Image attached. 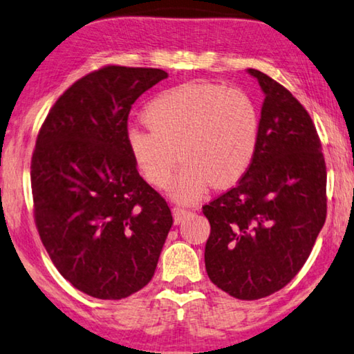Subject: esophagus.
Listing matches in <instances>:
<instances>
[{"instance_id": "34e87169", "label": "esophagus", "mask_w": 354, "mask_h": 354, "mask_svg": "<svg viewBox=\"0 0 354 354\" xmlns=\"http://www.w3.org/2000/svg\"><path fill=\"white\" fill-rule=\"evenodd\" d=\"M189 210H185V208H180V207H174L172 208V215H174V223L176 224H180L183 221L185 216L189 215Z\"/></svg>"}]
</instances>
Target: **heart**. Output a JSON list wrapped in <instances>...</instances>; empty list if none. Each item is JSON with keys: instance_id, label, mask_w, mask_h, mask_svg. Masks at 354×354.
<instances>
[{"instance_id": "b5f03b06", "label": "heart", "mask_w": 354, "mask_h": 354, "mask_svg": "<svg viewBox=\"0 0 354 354\" xmlns=\"http://www.w3.org/2000/svg\"><path fill=\"white\" fill-rule=\"evenodd\" d=\"M147 129L131 127L127 147L144 180L165 188L178 158L185 161L169 185L183 204L199 199L208 185L229 188L251 167L260 141V109L249 92L213 83L166 89L144 108Z\"/></svg>"}]
</instances>
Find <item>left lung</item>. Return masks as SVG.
Instances as JSON below:
<instances>
[{
	"mask_svg": "<svg viewBox=\"0 0 354 354\" xmlns=\"http://www.w3.org/2000/svg\"><path fill=\"white\" fill-rule=\"evenodd\" d=\"M265 94L256 156L235 188L202 212L210 221L205 270L236 299L286 287L308 260L326 219V163L309 113L256 68Z\"/></svg>",
	"mask_w": 354,
	"mask_h": 354,
	"instance_id": "obj_1",
	"label": "left lung"
}]
</instances>
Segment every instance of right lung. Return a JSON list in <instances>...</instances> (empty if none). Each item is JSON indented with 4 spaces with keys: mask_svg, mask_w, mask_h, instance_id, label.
I'll return each mask as SVG.
<instances>
[{
    "mask_svg": "<svg viewBox=\"0 0 354 354\" xmlns=\"http://www.w3.org/2000/svg\"><path fill=\"white\" fill-rule=\"evenodd\" d=\"M167 73L105 66L57 98L31 160L34 221L57 271L98 299L152 279L171 208L139 176L127 147L131 105Z\"/></svg>",
    "mask_w": 354,
    "mask_h": 354,
    "instance_id": "right-lung-1",
    "label": "right lung"
}]
</instances>
